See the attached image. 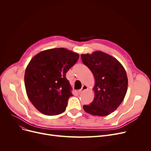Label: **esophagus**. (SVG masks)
I'll return each instance as SVG.
<instances>
[{"label":"esophagus","instance_id":"esophagus-1","mask_svg":"<svg viewBox=\"0 0 151 151\" xmlns=\"http://www.w3.org/2000/svg\"><path fill=\"white\" fill-rule=\"evenodd\" d=\"M88 86H87L86 85H83V86H82L81 89L78 91V93H81L82 92H83L86 91V90H88Z\"/></svg>","mask_w":151,"mask_h":151}]
</instances>
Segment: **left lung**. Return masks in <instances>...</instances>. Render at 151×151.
<instances>
[{
  "instance_id": "left-lung-1",
  "label": "left lung",
  "mask_w": 151,
  "mask_h": 151,
  "mask_svg": "<svg viewBox=\"0 0 151 151\" xmlns=\"http://www.w3.org/2000/svg\"><path fill=\"white\" fill-rule=\"evenodd\" d=\"M81 58L95 78L94 99L89 105H84L83 109L93 116H108L125 98L128 87L125 70L115 58L100 51L82 54Z\"/></svg>"
}]
</instances>
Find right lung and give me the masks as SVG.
I'll use <instances>...</instances> for the list:
<instances>
[{
  "label": "right lung",
  "instance_id": "right-lung-1",
  "mask_svg": "<svg viewBox=\"0 0 151 151\" xmlns=\"http://www.w3.org/2000/svg\"><path fill=\"white\" fill-rule=\"evenodd\" d=\"M80 55L63 47L40 52L30 60L24 74L27 96L35 108L47 116L62 113L73 95L65 77Z\"/></svg>",
  "mask_w": 151,
  "mask_h": 151
}]
</instances>
